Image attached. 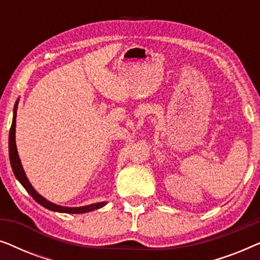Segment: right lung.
Instances as JSON below:
<instances>
[{
	"label": "right lung",
	"mask_w": 260,
	"mask_h": 260,
	"mask_svg": "<svg viewBox=\"0 0 260 260\" xmlns=\"http://www.w3.org/2000/svg\"><path fill=\"white\" fill-rule=\"evenodd\" d=\"M17 104H19V101H16L15 106H14L13 122H12V126H10V131H9V158H10V165H12L14 175H15L16 179L20 181V183L24 187V189H26L28 193L30 194V197L33 198L34 200L38 202V204L44 206L45 208L49 209V211L60 212V213H69V214H80V213H87V212L94 211V209L102 208L103 206H105L106 202H98V204L83 206V207H63V206L55 205V204H53V202H49L48 200H46L44 197H41V195L34 189L29 181H28L26 174H24V170L22 168V165H21L19 154H17V149H16L15 126H16Z\"/></svg>",
	"instance_id": "right-lung-1"
}]
</instances>
